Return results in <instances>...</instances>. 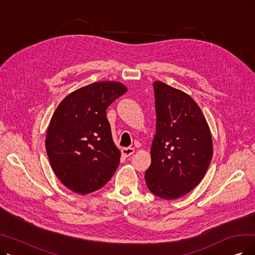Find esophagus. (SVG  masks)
I'll list each match as a JSON object with an SVG mask.
<instances>
[{
	"instance_id": "obj_1",
	"label": "esophagus",
	"mask_w": 255,
	"mask_h": 255,
	"mask_svg": "<svg viewBox=\"0 0 255 255\" xmlns=\"http://www.w3.org/2000/svg\"><path fill=\"white\" fill-rule=\"evenodd\" d=\"M133 153H134V149H133V148H124V149H122V154L126 157L131 156Z\"/></svg>"
}]
</instances>
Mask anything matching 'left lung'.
<instances>
[{
	"instance_id": "1",
	"label": "left lung",
	"mask_w": 255,
	"mask_h": 255,
	"mask_svg": "<svg viewBox=\"0 0 255 255\" xmlns=\"http://www.w3.org/2000/svg\"><path fill=\"white\" fill-rule=\"evenodd\" d=\"M156 134L144 179L164 199L186 195L205 177L213 156L212 135L196 102L181 90L154 82Z\"/></svg>"
}]
</instances>
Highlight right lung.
<instances>
[{
  "mask_svg": "<svg viewBox=\"0 0 255 255\" xmlns=\"http://www.w3.org/2000/svg\"><path fill=\"white\" fill-rule=\"evenodd\" d=\"M126 92L118 82L94 83L70 93L52 115L46 153L53 172L73 192L85 195L100 189L117 170L121 153L106 110Z\"/></svg>",
  "mask_w": 255,
  "mask_h": 255,
  "instance_id": "right-lung-1",
  "label": "right lung"
}]
</instances>
